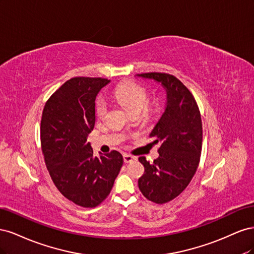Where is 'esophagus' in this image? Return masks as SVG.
I'll return each mask as SVG.
<instances>
[{"label":"esophagus","mask_w":254,"mask_h":254,"mask_svg":"<svg viewBox=\"0 0 254 254\" xmlns=\"http://www.w3.org/2000/svg\"><path fill=\"white\" fill-rule=\"evenodd\" d=\"M123 158H124L125 163H130V162H132V161H134L136 159L135 157H133L131 155H128V153H124V155H123Z\"/></svg>","instance_id":"esophagus-1"}]
</instances>
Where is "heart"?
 I'll list each match as a JSON object with an SVG mask.
<instances>
[{
  "label": "heart",
  "instance_id": "heart-1",
  "mask_svg": "<svg viewBox=\"0 0 254 254\" xmlns=\"http://www.w3.org/2000/svg\"><path fill=\"white\" fill-rule=\"evenodd\" d=\"M113 96L130 113L140 112L148 99V91L139 83L127 81L119 84L114 89ZM153 109H155V105H151L147 110L152 111ZM106 111V102L103 98H98L95 103L96 115L98 118H103Z\"/></svg>",
  "mask_w": 254,
  "mask_h": 254
}]
</instances>
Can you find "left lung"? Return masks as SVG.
Segmentation results:
<instances>
[{"instance_id": "1", "label": "left lung", "mask_w": 254, "mask_h": 254, "mask_svg": "<svg viewBox=\"0 0 254 254\" xmlns=\"http://www.w3.org/2000/svg\"><path fill=\"white\" fill-rule=\"evenodd\" d=\"M137 76L161 82L167 94L165 111L149 134L160 144L159 158L153 163L139 158L145 171L137 182L146 199L163 204L179 196L196 173L202 147L201 115L193 94L174 75Z\"/></svg>"}]
</instances>
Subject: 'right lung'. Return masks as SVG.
<instances>
[{
  "label": "right lung",
  "instance_id": "right-lung-1",
  "mask_svg": "<svg viewBox=\"0 0 254 254\" xmlns=\"http://www.w3.org/2000/svg\"><path fill=\"white\" fill-rule=\"evenodd\" d=\"M110 80L74 77L45 103L40 137L45 165L58 190L83 207H95L110 194L123 165L117 150L99 157L87 142L95 124V98Z\"/></svg>",
  "mask_w": 254,
  "mask_h": 254
}]
</instances>
